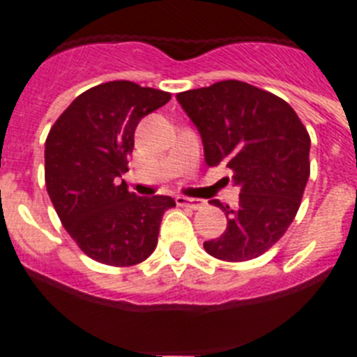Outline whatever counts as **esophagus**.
Masks as SVG:
<instances>
[{"instance_id": "34e87169", "label": "esophagus", "mask_w": 357, "mask_h": 357, "mask_svg": "<svg viewBox=\"0 0 357 357\" xmlns=\"http://www.w3.org/2000/svg\"><path fill=\"white\" fill-rule=\"evenodd\" d=\"M175 200H176V206L189 207V209H195V211L202 209V207H204V202L197 200V198H188V197H182V195H178Z\"/></svg>"}]
</instances>
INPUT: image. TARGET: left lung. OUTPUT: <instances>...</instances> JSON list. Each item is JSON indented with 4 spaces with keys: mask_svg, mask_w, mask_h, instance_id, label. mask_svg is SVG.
Returning a JSON list of instances; mask_svg holds the SVG:
<instances>
[{
    "mask_svg": "<svg viewBox=\"0 0 357 357\" xmlns=\"http://www.w3.org/2000/svg\"><path fill=\"white\" fill-rule=\"evenodd\" d=\"M176 102L200 132L207 166H227L241 191L236 207L211 202L225 211L227 229L204 248L230 263L259 257L284 236L301 207L309 178L307 130L282 98L239 80L184 91Z\"/></svg>",
    "mask_w": 357,
    "mask_h": 357,
    "instance_id": "8db88e82",
    "label": "left lung"
}]
</instances>
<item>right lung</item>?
Returning <instances> with one entry per match:
<instances>
[{
	"instance_id": "add662e5",
	"label": "right lung",
	"mask_w": 357,
	"mask_h": 357,
	"mask_svg": "<svg viewBox=\"0 0 357 357\" xmlns=\"http://www.w3.org/2000/svg\"><path fill=\"white\" fill-rule=\"evenodd\" d=\"M172 94L114 80L73 100L46 137L44 178L68 234L91 259L109 266L143 263L157 247L172 197H137L121 175L128 172L141 119Z\"/></svg>"
}]
</instances>
